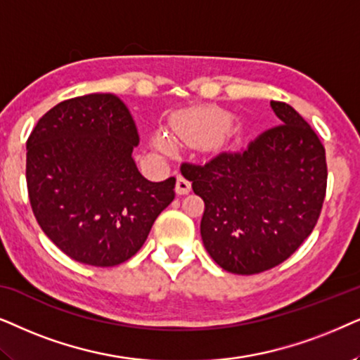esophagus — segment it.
I'll return each mask as SVG.
<instances>
[{"label": "esophagus", "instance_id": "esophagus-1", "mask_svg": "<svg viewBox=\"0 0 360 360\" xmlns=\"http://www.w3.org/2000/svg\"><path fill=\"white\" fill-rule=\"evenodd\" d=\"M189 191H191V181L186 179L184 176H177L176 193H177V194H188Z\"/></svg>", "mask_w": 360, "mask_h": 360}]
</instances>
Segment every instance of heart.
I'll use <instances>...</instances> for the list:
<instances>
[{"label": "heart", "mask_w": 360, "mask_h": 360, "mask_svg": "<svg viewBox=\"0 0 360 360\" xmlns=\"http://www.w3.org/2000/svg\"><path fill=\"white\" fill-rule=\"evenodd\" d=\"M220 128V118L215 113H193L177 120L174 130L186 140H207ZM156 145L161 150H169L171 141L166 136H156Z\"/></svg>", "instance_id": "1"}]
</instances>
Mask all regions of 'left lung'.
I'll return each instance as SVG.
<instances>
[{
  "label": "left lung",
  "instance_id": "left-lung-1",
  "mask_svg": "<svg viewBox=\"0 0 360 360\" xmlns=\"http://www.w3.org/2000/svg\"><path fill=\"white\" fill-rule=\"evenodd\" d=\"M270 105L278 124L242 150L181 165L204 200L205 250L237 275L266 271L293 255L316 227L326 198L323 143L293 107Z\"/></svg>",
  "mask_w": 360,
  "mask_h": 360
}]
</instances>
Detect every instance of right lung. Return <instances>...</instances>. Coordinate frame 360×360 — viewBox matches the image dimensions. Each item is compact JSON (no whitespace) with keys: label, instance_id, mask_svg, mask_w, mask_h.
I'll list each match as a JSON object with an SVG mask.
<instances>
[{"label":"right lung","instance_id":"right-lung-1","mask_svg":"<svg viewBox=\"0 0 360 360\" xmlns=\"http://www.w3.org/2000/svg\"><path fill=\"white\" fill-rule=\"evenodd\" d=\"M136 124L112 94L64 100L27 138L26 183L44 233L72 260L115 266L143 247L174 199L176 177L151 183L138 171Z\"/></svg>","mask_w":360,"mask_h":360}]
</instances>
